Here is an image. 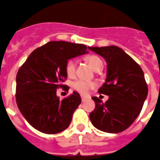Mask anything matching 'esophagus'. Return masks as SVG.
Instances as JSON below:
<instances>
[{
    "instance_id": "1",
    "label": "esophagus",
    "mask_w": 160,
    "mask_h": 160,
    "mask_svg": "<svg viewBox=\"0 0 160 160\" xmlns=\"http://www.w3.org/2000/svg\"><path fill=\"white\" fill-rule=\"evenodd\" d=\"M87 99V98H86V97H85V96H81V101H82V102H84L85 101V100Z\"/></svg>"
}]
</instances>
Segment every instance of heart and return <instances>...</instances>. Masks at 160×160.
Masks as SVG:
<instances>
[{
	"label": "heart",
	"mask_w": 160,
	"mask_h": 160,
	"mask_svg": "<svg viewBox=\"0 0 160 160\" xmlns=\"http://www.w3.org/2000/svg\"><path fill=\"white\" fill-rule=\"evenodd\" d=\"M87 63L90 64V66L95 70V71H99L102 69L103 65V62L99 57L96 55L89 56L86 58ZM65 72L66 75L69 77H74L76 72V62L74 59H69L65 64ZM95 86V84L91 81H87L84 80H78L73 83L72 87L75 89V91L80 92L82 95H86L88 94L91 89H92Z\"/></svg>",
	"instance_id": "b5f03b06"
}]
</instances>
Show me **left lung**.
Masks as SVG:
<instances>
[{"instance_id":"obj_1","label":"left lung","mask_w":160,"mask_h":160,"mask_svg":"<svg viewBox=\"0 0 160 160\" xmlns=\"http://www.w3.org/2000/svg\"><path fill=\"white\" fill-rule=\"evenodd\" d=\"M105 58L107 79L99 93L109 96L103 102L92 97L96 107L90 113L93 126L101 131L118 133L126 130L138 117L148 96V85L141 67L117 46L89 47Z\"/></svg>"}]
</instances>
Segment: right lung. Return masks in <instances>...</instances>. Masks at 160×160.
Returning a JSON list of instances; mask_svg holds the SVG:
<instances>
[{
  "instance_id": "right-lung-1",
  "label": "right lung",
  "mask_w": 160,
  "mask_h": 160,
  "mask_svg": "<svg viewBox=\"0 0 160 160\" xmlns=\"http://www.w3.org/2000/svg\"><path fill=\"white\" fill-rule=\"evenodd\" d=\"M87 53L84 44L52 41L38 48L27 58L17 75L16 100L32 128L55 134L69 126L73 113L81 103L80 94L74 91L60 100L56 92L67 79L68 60Z\"/></svg>"
}]
</instances>
